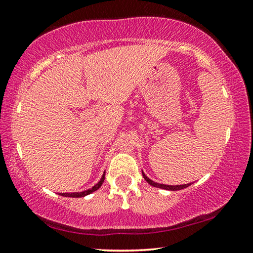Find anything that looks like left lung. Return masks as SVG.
I'll list each match as a JSON object with an SVG mask.
<instances>
[{"instance_id": "1", "label": "left lung", "mask_w": 253, "mask_h": 253, "mask_svg": "<svg viewBox=\"0 0 253 253\" xmlns=\"http://www.w3.org/2000/svg\"><path fill=\"white\" fill-rule=\"evenodd\" d=\"M143 176H144L145 181H146L148 184H151L152 186H155V188H160V189H164V190H170V191H177V190H182L184 188H188L189 185L192 184V183H189V184H183V185H166V184H160V183L153 182L152 179L148 178L147 176L144 174V171H143Z\"/></svg>"}]
</instances>
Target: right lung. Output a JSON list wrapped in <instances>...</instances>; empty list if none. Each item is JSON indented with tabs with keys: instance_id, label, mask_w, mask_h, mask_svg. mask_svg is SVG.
Returning a JSON list of instances; mask_svg holds the SVG:
<instances>
[{
	"instance_id": "add662e5",
	"label": "right lung",
	"mask_w": 253,
	"mask_h": 253,
	"mask_svg": "<svg viewBox=\"0 0 253 253\" xmlns=\"http://www.w3.org/2000/svg\"><path fill=\"white\" fill-rule=\"evenodd\" d=\"M103 181H105V172H103L101 179H100V181L96 183V184L93 186V188H91V189L85 190V191H82V192H71V193H68L67 192V193H60V195L63 196V197H72V198H81V197H85V196L89 195V193L96 191V190H98L100 186L102 185Z\"/></svg>"
}]
</instances>
